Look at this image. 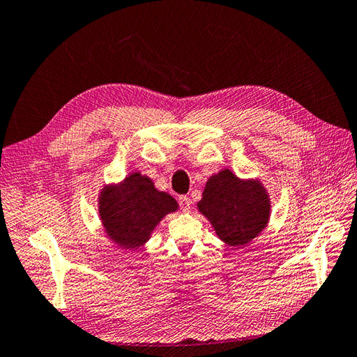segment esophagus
I'll return each instance as SVG.
<instances>
[{"mask_svg": "<svg viewBox=\"0 0 357 357\" xmlns=\"http://www.w3.org/2000/svg\"><path fill=\"white\" fill-rule=\"evenodd\" d=\"M178 204H180V208L183 211H190L191 210V199L188 196H180L178 197Z\"/></svg>", "mask_w": 357, "mask_h": 357, "instance_id": "1", "label": "esophagus"}]
</instances>
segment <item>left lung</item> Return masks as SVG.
Instances as JSON below:
<instances>
[{"label": "left lung", "instance_id": "8db88e82", "mask_svg": "<svg viewBox=\"0 0 357 357\" xmlns=\"http://www.w3.org/2000/svg\"><path fill=\"white\" fill-rule=\"evenodd\" d=\"M199 211L228 245H245L264 230L271 199L258 180H242L230 169L208 178Z\"/></svg>", "mask_w": 357, "mask_h": 357}]
</instances>
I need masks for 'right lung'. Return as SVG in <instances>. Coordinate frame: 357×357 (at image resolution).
<instances>
[{
  "label": "right lung",
  "mask_w": 357,
  "mask_h": 357,
  "mask_svg": "<svg viewBox=\"0 0 357 357\" xmlns=\"http://www.w3.org/2000/svg\"><path fill=\"white\" fill-rule=\"evenodd\" d=\"M177 210V200L158 191L152 180L139 172H132L118 185L102 188L99 194V218L104 231L126 250L149 241L158 222Z\"/></svg>",
  "instance_id": "obj_1"
}]
</instances>
